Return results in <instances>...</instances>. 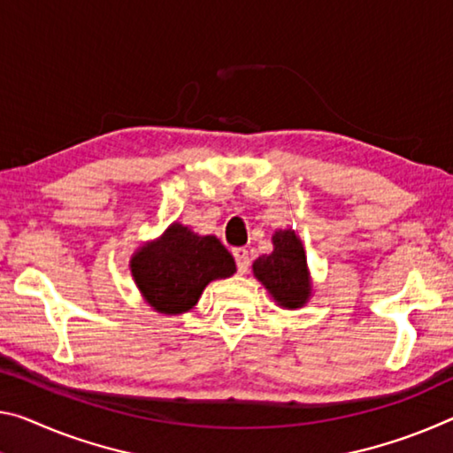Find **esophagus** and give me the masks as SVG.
Listing matches in <instances>:
<instances>
[{
  "label": "esophagus",
  "mask_w": 453,
  "mask_h": 453,
  "mask_svg": "<svg viewBox=\"0 0 453 453\" xmlns=\"http://www.w3.org/2000/svg\"><path fill=\"white\" fill-rule=\"evenodd\" d=\"M232 254L235 257V264H238V272L240 274H246L250 268V256L246 248H234Z\"/></svg>",
  "instance_id": "obj_1"
}]
</instances>
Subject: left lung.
I'll return each mask as SVG.
<instances>
[{
  "instance_id": "left-lung-1",
  "label": "left lung",
  "mask_w": 453,
  "mask_h": 453,
  "mask_svg": "<svg viewBox=\"0 0 453 453\" xmlns=\"http://www.w3.org/2000/svg\"><path fill=\"white\" fill-rule=\"evenodd\" d=\"M272 242H274V252L257 257L254 262V274L280 306H303L311 296V278H308L303 243L292 229H280Z\"/></svg>"
}]
</instances>
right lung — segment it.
Segmentation results:
<instances>
[{"label":"right lung","instance_id":"right-lung-1","mask_svg":"<svg viewBox=\"0 0 453 453\" xmlns=\"http://www.w3.org/2000/svg\"><path fill=\"white\" fill-rule=\"evenodd\" d=\"M147 303L163 314H181L197 303L211 280L229 278L235 262L215 235H197L173 224L131 262Z\"/></svg>","mask_w":453,"mask_h":453}]
</instances>
